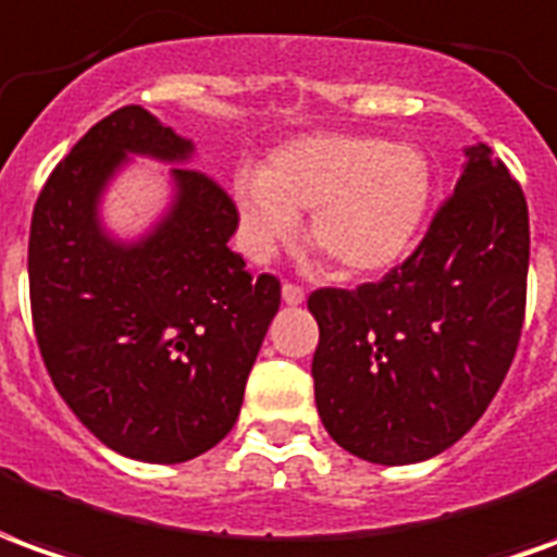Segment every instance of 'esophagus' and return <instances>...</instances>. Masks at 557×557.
I'll return each mask as SVG.
<instances>
[{"label":"esophagus","instance_id":"34e87169","mask_svg":"<svg viewBox=\"0 0 557 557\" xmlns=\"http://www.w3.org/2000/svg\"><path fill=\"white\" fill-rule=\"evenodd\" d=\"M282 299H285L287 306H302V302H306V290L299 285H294V282H285V285H282Z\"/></svg>","mask_w":557,"mask_h":557}]
</instances>
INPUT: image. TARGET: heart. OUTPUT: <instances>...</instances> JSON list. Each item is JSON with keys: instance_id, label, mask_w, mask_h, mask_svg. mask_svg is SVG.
<instances>
[{"instance_id": "obj_1", "label": "heart", "mask_w": 557, "mask_h": 557, "mask_svg": "<svg viewBox=\"0 0 557 557\" xmlns=\"http://www.w3.org/2000/svg\"><path fill=\"white\" fill-rule=\"evenodd\" d=\"M243 243L270 258L311 212L309 246L333 270L374 275L396 267L423 231L432 164L420 149L366 134H309L278 146L260 173L234 185Z\"/></svg>"}]
</instances>
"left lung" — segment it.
<instances>
[{
	"mask_svg": "<svg viewBox=\"0 0 557 557\" xmlns=\"http://www.w3.org/2000/svg\"><path fill=\"white\" fill-rule=\"evenodd\" d=\"M453 195L423 243L381 282L309 297L321 342L314 401L338 447L374 465H413L483 417L524 321L528 203L486 144L465 149Z\"/></svg>",
	"mask_w": 557,
	"mask_h": 557,
	"instance_id": "obj_1",
	"label": "left lung"
}]
</instances>
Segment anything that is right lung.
Here are the masks:
<instances>
[{
  "instance_id": "add662e5",
  "label": "right lung",
  "mask_w": 557,
  "mask_h": 557,
  "mask_svg": "<svg viewBox=\"0 0 557 557\" xmlns=\"http://www.w3.org/2000/svg\"><path fill=\"white\" fill-rule=\"evenodd\" d=\"M128 156L188 164L195 144L128 104L59 161L29 231L35 338L59 396L104 447L176 465L234 429L282 285L227 248L234 200L195 168H173V203L149 234L113 239L98 203Z\"/></svg>"
}]
</instances>
